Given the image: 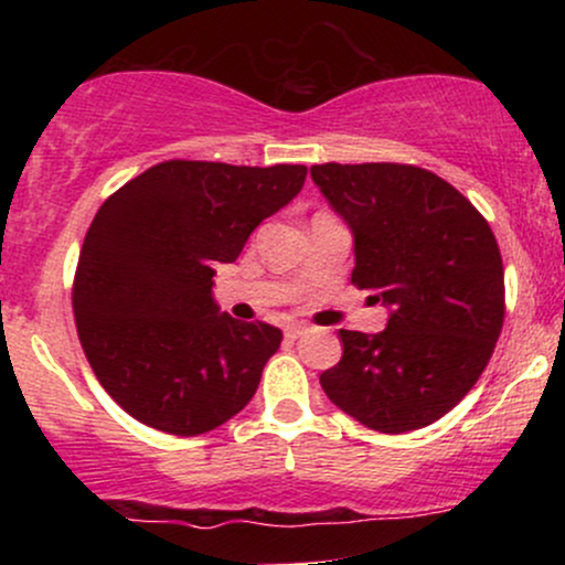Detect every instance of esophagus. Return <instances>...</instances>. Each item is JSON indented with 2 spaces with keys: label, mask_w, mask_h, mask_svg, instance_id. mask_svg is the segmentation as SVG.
<instances>
[{
  "label": "esophagus",
  "mask_w": 565,
  "mask_h": 565,
  "mask_svg": "<svg viewBox=\"0 0 565 565\" xmlns=\"http://www.w3.org/2000/svg\"><path fill=\"white\" fill-rule=\"evenodd\" d=\"M305 334V327L302 323H291V327H287V337L289 340H297V337Z\"/></svg>",
  "instance_id": "1"
}]
</instances>
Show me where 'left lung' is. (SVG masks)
I'll list each match as a JSON object with an SVG mask.
<instances>
[{
    "label": "left lung",
    "mask_w": 565,
    "mask_h": 565,
    "mask_svg": "<svg viewBox=\"0 0 565 565\" xmlns=\"http://www.w3.org/2000/svg\"><path fill=\"white\" fill-rule=\"evenodd\" d=\"M310 178L353 231L350 281L391 308L380 334L340 329L321 374L334 406L372 430H419L451 412L489 364L504 323L494 233L457 188L414 164H316Z\"/></svg>",
    "instance_id": "left-lung-1"
}]
</instances>
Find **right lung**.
Returning a JSON list of instances; mask_svg holds the SVG:
<instances>
[{"label": "right lung", "mask_w": 565, "mask_h": 565, "mask_svg": "<svg viewBox=\"0 0 565 565\" xmlns=\"http://www.w3.org/2000/svg\"><path fill=\"white\" fill-rule=\"evenodd\" d=\"M305 174L302 164L172 159L103 201L71 302L97 382L129 417L201 436L249 404L281 329L220 313L212 276L300 193Z\"/></svg>", "instance_id": "add662e5"}]
</instances>
